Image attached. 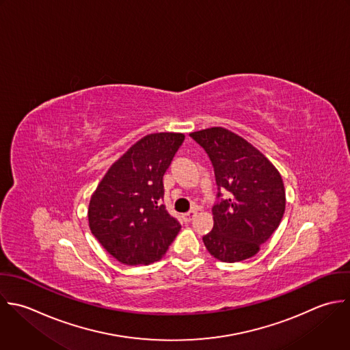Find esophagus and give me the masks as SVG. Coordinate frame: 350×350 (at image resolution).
<instances>
[{
    "mask_svg": "<svg viewBox=\"0 0 350 350\" xmlns=\"http://www.w3.org/2000/svg\"><path fill=\"white\" fill-rule=\"evenodd\" d=\"M195 215H196V210H191V211H188L187 214L183 215V219H184V222H191Z\"/></svg>",
    "mask_w": 350,
    "mask_h": 350,
    "instance_id": "34e87169",
    "label": "esophagus"
}]
</instances>
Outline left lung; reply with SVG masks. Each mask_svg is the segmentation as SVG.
Segmentation results:
<instances>
[{"mask_svg": "<svg viewBox=\"0 0 350 350\" xmlns=\"http://www.w3.org/2000/svg\"><path fill=\"white\" fill-rule=\"evenodd\" d=\"M214 166L218 185L229 192L213 207L214 228L203 237L207 251L234 263L256 255L280 226L286 196L280 172L251 143L229 129L214 126L189 133Z\"/></svg>", "mask_w": 350, "mask_h": 350, "instance_id": "1", "label": "left lung"}]
</instances>
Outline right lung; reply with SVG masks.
<instances>
[{
	"label": "right lung",
	"mask_w": 350,
	"mask_h": 350,
	"mask_svg": "<svg viewBox=\"0 0 350 350\" xmlns=\"http://www.w3.org/2000/svg\"><path fill=\"white\" fill-rule=\"evenodd\" d=\"M184 139L174 132L144 136L110 166L92 193L91 233L118 262L154 263L178 234L181 225L161 200L163 174Z\"/></svg>",
	"instance_id": "right-lung-1"
}]
</instances>
